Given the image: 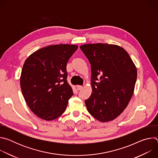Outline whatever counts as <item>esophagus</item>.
Segmentation results:
<instances>
[{"label":"esophagus","mask_w":158,"mask_h":158,"mask_svg":"<svg viewBox=\"0 0 158 158\" xmlns=\"http://www.w3.org/2000/svg\"><path fill=\"white\" fill-rule=\"evenodd\" d=\"M76 87H77V90H79V91H80V90H81V89L83 88V87H82V85H77L76 86Z\"/></svg>","instance_id":"obj_1"}]
</instances>
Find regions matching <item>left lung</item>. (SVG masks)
<instances>
[{
	"label": "left lung",
	"instance_id": "8db88e82",
	"mask_svg": "<svg viewBox=\"0 0 158 158\" xmlns=\"http://www.w3.org/2000/svg\"><path fill=\"white\" fill-rule=\"evenodd\" d=\"M91 67L92 94L85 101L89 114L100 122L114 120L130 101L137 69L128 53L114 44H87L80 46Z\"/></svg>",
	"mask_w": 158,
	"mask_h": 158
}]
</instances>
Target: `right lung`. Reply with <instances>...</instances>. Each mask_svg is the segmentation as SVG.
<instances>
[{
    "instance_id": "right-lung-1",
    "label": "right lung",
    "mask_w": 158,
    "mask_h": 158,
    "mask_svg": "<svg viewBox=\"0 0 158 158\" xmlns=\"http://www.w3.org/2000/svg\"><path fill=\"white\" fill-rule=\"evenodd\" d=\"M76 45L57 44L41 48L25 60L20 83L30 109L39 118L52 121L65 111L73 95L67 81V63Z\"/></svg>"
}]
</instances>
